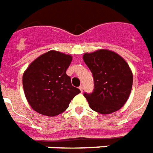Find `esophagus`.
I'll use <instances>...</instances> for the list:
<instances>
[{
	"label": "esophagus",
	"mask_w": 153,
	"mask_h": 153,
	"mask_svg": "<svg viewBox=\"0 0 153 153\" xmlns=\"http://www.w3.org/2000/svg\"><path fill=\"white\" fill-rule=\"evenodd\" d=\"M79 90L81 91V92H82V91H83V86H79Z\"/></svg>",
	"instance_id": "1"
}]
</instances>
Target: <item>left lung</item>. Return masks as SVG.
Instances as JSON below:
<instances>
[{"label": "left lung", "mask_w": 153, "mask_h": 153, "mask_svg": "<svg viewBox=\"0 0 153 153\" xmlns=\"http://www.w3.org/2000/svg\"><path fill=\"white\" fill-rule=\"evenodd\" d=\"M82 58L94 82L93 93L84 94L91 109L101 114L117 111L127 102L133 86V73L127 62L107 49L85 53Z\"/></svg>", "instance_id": "left-lung-1"}]
</instances>
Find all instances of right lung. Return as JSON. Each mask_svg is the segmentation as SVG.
I'll return each mask as SVG.
<instances>
[{
  "mask_svg": "<svg viewBox=\"0 0 153 153\" xmlns=\"http://www.w3.org/2000/svg\"><path fill=\"white\" fill-rule=\"evenodd\" d=\"M71 61V55L51 50L39 55L25 70L23 87L26 99L35 111L45 116H57L80 93L66 74Z\"/></svg>",
  "mask_w": 153,
  "mask_h": 153,
  "instance_id": "obj_1",
  "label": "right lung"
}]
</instances>
